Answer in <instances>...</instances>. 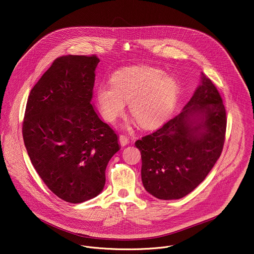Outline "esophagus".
Wrapping results in <instances>:
<instances>
[{
  "instance_id": "34e87169",
  "label": "esophagus",
  "mask_w": 254,
  "mask_h": 254,
  "mask_svg": "<svg viewBox=\"0 0 254 254\" xmlns=\"http://www.w3.org/2000/svg\"><path fill=\"white\" fill-rule=\"evenodd\" d=\"M119 142L121 145H127L128 144V137L126 136V135H120L119 136Z\"/></svg>"
}]
</instances>
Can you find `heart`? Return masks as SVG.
<instances>
[{
	"label": "heart",
	"mask_w": 254,
	"mask_h": 254,
	"mask_svg": "<svg viewBox=\"0 0 254 254\" xmlns=\"http://www.w3.org/2000/svg\"><path fill=\"white\" fill-rule=\"evenodd\" d=\"M180 94L177 79L152 66L122 68L111 77V84L97 86L96 101L106 120L115 121L128 101L129 111L137 123L146 128L165 121Z\"/></svg>",
	"instance_id": "1"
}]
</instances>
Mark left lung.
Returning a JSON list of instances; mask_svg holds the SVG:
<instances>
[{"instance_id": "8db88e82", "label": "left lung", "mask_w": 254, "mask_h": 254, "mask_svg": "<svg viewBox=\"0 0 254 254\" xmlns=\"http://www.w3.org/2000/svg\"><path fill=\"white\" fill-rule=\"evenodd\" d=\"M227 114L216 86L201 84L181 113L137 140L145 190L162 200L180 199L205 180L225 143Z\"/></svg>"}]
</instances>
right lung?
I'll return each instance as SVG.
<instances>
[{"instance_id": "obj_1", "label": "right lung", "mask_w": 254, "mask_h": 254, "mask_svg": "<svg viewBox=\"0 0 254 254\" xmlns=\"http://www.w3.org/2000/svg\"><path fill=\"white\" fill-rule=\"evenodd\" d=\"M96 55L57 58L31 89L23 122L24 145L39 176L62 200L96 197L119 149L115 131L90 104Z\"/></svg>"}]
</instances>
